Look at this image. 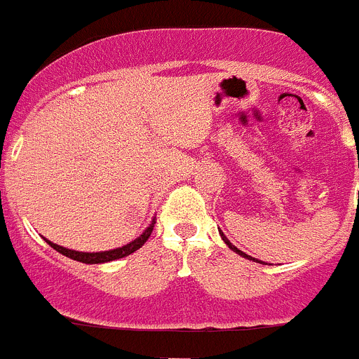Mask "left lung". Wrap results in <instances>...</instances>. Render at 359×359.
<instances>
[{"mask_svg": "<svg viewBox=\"0 0 359 359\" xmlns=\"http://www.w3.org/2000/svg\"><path fill=\"white\" fill-rule=\"evenodd\" d=\"M219 233H221V237H223V241H224V243H226V246H228V248H230V250H233V252H236V253H239V255H241V257H244V259H248V261H255V259H253V257L246 255V253H244V252H241V250L237 248V246H233V244H231L230 241L226 239V236H224L223 231L219 230ZM257 262H261V264H264V262H262V261H257Z\"/></svg>", "mask_w": 359, "mask_h": 359, "instance_id": "8db88e82", "label": "left lung"}]
</instances>
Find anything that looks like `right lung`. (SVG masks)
I'll use <instances>...</instances> for the list:
<instances>
[{
	"instance_id": "add662e5",
	"label": "right lung",
	"mask_w": 359,
	"mask_h": 359,
	"mask_svg": "<svg viewBox=\"0 0 359 359\" xmlns=\"http://www.w3.org/2000/svg\"><path fill=\"white\" fill-rule=\"evenodd\" d=\"M154 223H156V219H152L151 224L145 228V231L142 233L140 237H136L135 241H131L129 244L122 246V248H115V250H109V252H93V253H88V252H75V250H68V248H62L59 244L52 243V241L46 239V243L52 246L55 252L62 253V255L69 257L73 261H79V262H84V264H102V262H111V261H116V259H122V257H128L131 253H135L136 250L142 248L145 244V241L151 237L152 233V228H154Z\"/></svg>"
}]
</instances>
